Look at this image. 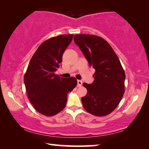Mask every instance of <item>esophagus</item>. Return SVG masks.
<instances>
[{
    "label": "esophagus",
    "mask_w": 149,
    "mask_h": 149,
    "mask_svg": "<svg viewBox=\"0 0 149 149\" xmlns=\"http://www.w3.org/2000/svg\"><path fill=\"white\" fill-rule=\"evenodd\" d=\"M82 84H83L82 81H81V80L77 81V86H78V87H81V86H82Z\"/></svg>",
    "instance_id": "esophagus-1"
}]
</instances>
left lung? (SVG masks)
<instances>
[{
	"mask_svg": "<svg viewBox=\"0 0 149 149\" xmlns=\"http://www.w3.org/2000/svg\"><path fill=\"white\" fill-rule=\"evenodd\" d=\"M74 40L95 70L92 84L83 83L87 90L81 98L83 108L95 116L109 115L117 107L125 92V73L119 59L109 42L100 36L76 34Z\"/></svg>",
	"mask_w": 149,
	"mask_h": 149,
	"instance_id": "left-lung-1",
	"label": "left lung"
}]
</instances>
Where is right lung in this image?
Returning <instances> with one entry per match:
<instances>
[{
  "instance_id": "obj_1",
  "label": "right lung",
  "mask_w": 149,
  "mask_h": 149,
  "mask_svg": "<svg viewBox=\"0 0 149 149\" xmlns=\"http://www.w3.org/2000/svg\"><path fill=\"white\" fill-rule=\"evenodd\" d=\"M73 34H62L45 40L30 60L24 81L28 99L36 111L54 116L66 107L67 94L77 86L74 77L55 74Z\"/></svg>"
}]
</instances>
